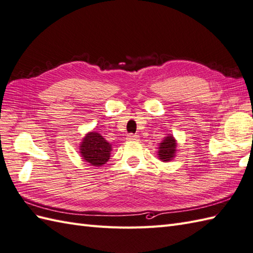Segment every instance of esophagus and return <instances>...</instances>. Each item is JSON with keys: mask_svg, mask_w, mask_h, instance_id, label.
I'll return each mask as SVG.
<instances>
[{"mask_svg": "<svg viewBox=\"0 0 253 253\" xmlns=\"http://www.w3.org/2000/svg\"><path fill=\"white\" fill-rule=\"evenodd\" d=\"M128 141H138L139 140V135L138 134H133V133H129L126 138Z\"/></svg>", "mask_w": 253, "mask_h": 253, "instance_id": "obj_1", "label": "esophagus"}]
</instances>
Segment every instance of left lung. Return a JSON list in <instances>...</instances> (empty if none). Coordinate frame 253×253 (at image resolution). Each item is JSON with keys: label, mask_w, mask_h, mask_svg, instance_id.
I'll return each instance as SVG.
<instances>
[{"label": "left lung", "mask_w": 253, "mask_h": 253, "mask_svg": "<svg viewBox=\"0 0 253 253\" xmlns=\"http://www.w3.org/2000/svg\"><path fill=\"white\" fill-rule=\"evenodd\" d=\"M176 140L174 139L173 135L169 134L165 138V140L159 144L158 150V157L161 161L169 163L173 159L176 153Z\"/></svg>", "instance_id": "1"}]
</instances>
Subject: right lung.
Returning a JSON list of instances; mask_svg holds the SVG:
<instances>
[{"mask_svg":"<svg viewBox=\"0 0 253 253\" xmlns=\"http://www.w3.org/2000/svg\"><path fill=\"white\" fill-rule=\"evenodd\" d=\"M111 151V144L103 139L100 133L95 131L86 133L80 144V154L82 159L94 167L105 165L110 159Z\"/></svg>","mask_w":253,"mask_h":253,"instance_id":"1","label":"right lung"}]
</instances>
